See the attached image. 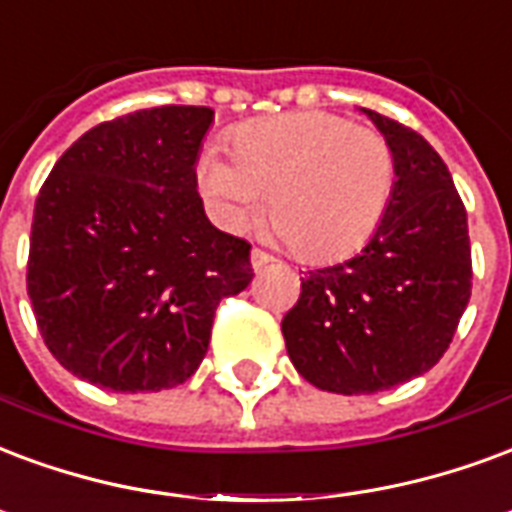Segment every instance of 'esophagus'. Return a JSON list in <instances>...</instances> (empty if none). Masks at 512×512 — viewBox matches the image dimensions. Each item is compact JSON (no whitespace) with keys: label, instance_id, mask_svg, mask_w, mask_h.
Returning <instances> with one entry per match:
<instances>
[{"label":"esophagus","instance_id":"esophagus-1","mask_svg":"<svg viewBox=\"0 0 512 512\" xmlns=\"http://www.w3.org/2000/svg\"><path fill=\"white\" fill-rule=\"evenodd\" d=\"M249 260H252V268L260 271V268H266L268 263H274V255H268L263 249H252V252H249Z\"/></svg>","mask_w":512,"mask_h":512}]
</instances>
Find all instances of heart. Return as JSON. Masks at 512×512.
Returning a JSON list of instances; mask_svg holds the SVG:
<instances>
[{"mask_svg":"<svg viewBox=\"0 0 512 512\" xmlns=\"http://www.w3.org/2000/svg\"><path fill=\"white\" fill-rule=\"evenodd\" d=\"M230 162L211 154L203 187L230 227H244L266 198L276 236L304 260L358 252L385 219L396 154L380 130L328 111H295L244 124Z\"/></svg>","mask_w":512,"mask_h":512,"instance_id":"heart-1","label":"heart"}]
</instances>
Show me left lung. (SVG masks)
I'll return each instance as SVG.
<instances>
[{
    "instance_id": "left-lung-1",
    "label": "left lung",
    "mask_w": 512,
    "mask_h": 512,
    "mask_svg": "<svg viewBox=\"0 0 512 512\" xmlns=\"http://www.w3.org/2000/svg\"><path fill=\"white\" fill-rule=\"evenodd\" d=\"M363 113L391 140L396 189L372 241L301 279L285 314L287 355L314 388L388 391L445 355L472 293L467 211L448 165L418 132Z\"/></svg>"
}]
</instances>
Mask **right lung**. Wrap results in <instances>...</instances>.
Returning a JSON list of instances; mask_svg holds the SVG:
<instances>
[{
	"label": "right lung",
	"instance_id": "right-lung-1",
	"mask_svg": "<svg viewBox=\"0 0 512 512\" xmlns=\"http://www.w3.org/2000/svg\"><path fill=\"white\" fill-rule=\"evenodd\" d=\"M214 111L160 105L102 121L64 151L34 203L26 293L45 347L116 393L198 372L222 298L252 282L249 241L198 195Z\"/></svg>",
	"mask_w": 512,
	"mask_h": 512
}]
</instances>
